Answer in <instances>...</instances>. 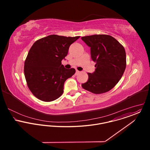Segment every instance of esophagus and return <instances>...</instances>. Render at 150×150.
Listing matches in <instances>:
<instances>
[{
  "label": "esophagus",
  "mask_w": 150,
  "mask_h": 150,
  "mask_svg": "<svg viewBox=\"0 0 150 150\" xmlns=\"http://www.w3.org/2000/svg\"><path fill=\"white\" fill-rule=\"evenodd\" d=\"M80 73V71H79L78 70H76V75L79 74Z\"/></svg>",
  "instance_id": "obj_1"
}]
</instances>
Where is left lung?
<instances>
[{"label": "left lung", "instance_id": "obj_1", "mask_svg": "<svg viewBox=\"0 0 150 150\" xmlns=\"http://www.w3.org/2000/svg\"><path fill=\"white\" fill-rule=\"evenodd\" d=\"M81 39L91 47V58L96 63L95 71L88 73V80L81 86L95 94L107 92L118 83L125 71V48L115 38L107 35L86 36Z\"/></svg>", "mask_w": 150, "mask_h": 150}]
</instances>
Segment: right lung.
Instances as JSON below:
<instances>
[{
	"label": "right lung",
	"mask_w": 150,
	"mask_h": 150,
	"mask_svg": "<svg viewBox=\"0 0 150 150\" xmlns=\"http://www.w3.org/2000/svg\"><path fill=\"white\" fill-rule=\"evenodd\" d=\"M80 37L51 35L31 47L25 61L24 74L29 90L39 100L51 102L62 95L65 81L76 70L64 68L61 61L70 45Z\"/></svg>",
	"instance_id": "obj_1"
}]
</instances>
